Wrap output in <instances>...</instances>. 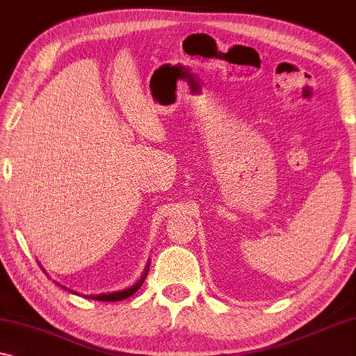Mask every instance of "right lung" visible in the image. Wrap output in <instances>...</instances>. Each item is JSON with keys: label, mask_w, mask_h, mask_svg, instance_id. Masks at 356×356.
I'll return each mask as SVG.
<instances>
[{"label": "right lung", "mask_w": 356, "mask_h": 356, "mask_svg": "<svg viewBox=\"0 0 356 356\" xmlns=\"http://www.w3.org/2000/svg\"><path fill=\"white\" fill-rule=\"evenodd\" d=\"M147 270H149V266L147 269H145L144 275L140 277L139 282H136V285L129 286V289L126 290H120V291H113V293H104V295H90V296H86V298H90V300H97V301H121V300H126L129 298L131 295H134L136 291L140 289V285L144 284L145 280V275H147Z\"/></svg>", "instance_id": "right-lung-1"}]
</instances>
